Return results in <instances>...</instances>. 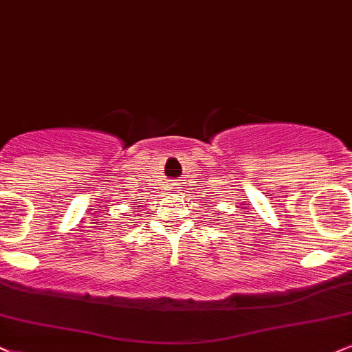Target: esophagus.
Returning a JSON list of instances; mask_svg holds the SVG:
<instances>
[{
	"instance_id": "1",
	"label": "esophagus",
	"mask_w": 352,
	"mask_h": 352,
	"mask_svg": "<svg viewBox=\"0 0 352 352\" xmlns=\"http://www.w3.org/2000/svg\"><path fill=\"white\" fill-rule=\"evenodd\" d=\"M175 188H179V186H175V184H173V185L170 186V190H175Z\"/></svg>"
}]
</instances>
